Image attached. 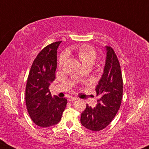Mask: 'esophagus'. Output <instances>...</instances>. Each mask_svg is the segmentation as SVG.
Returning <instances> with one entry per match:
<instances>
[{"mask_svg": "<svg viewBox=\"0 0 149 149\" xmlns=\"http://www.w3.org/2000/svg\"><path fill=\"white\" fill-rule=\"evenodd\" d=\"M77 99H78V98H77L76 97H72V96H70V97H69L68 100H69V102H73V101H75V100H76Z\"/></svg>", "mask_w": 149, "mask_h": 149, "instance_id": "obj_1", "label": "esophagus"}]
</instances>
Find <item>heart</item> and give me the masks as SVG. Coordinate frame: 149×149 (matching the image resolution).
Listing matches in <instances>:
<instances>
[{
	"label": "heart",
	"instance_id": "obj_1",
	"mask_svg": "<svg viewBox=\"0 0 149 149\" xmlns=\"http://www.w3.org/2000/svg\"><path fill=\"white\" fill-rule=\"evenodd\" d=\"M78 55L82 62V65L87 63L93 64L96 58V52L91 46L89 45H82L78 49ZM67 58V53H63L60 58L59 63L60 65H62L65 63Z\"/></svg>",
	"mask_w": 149,
	"mask_h": 149
}]
</instances>
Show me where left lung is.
Returning a JSON list of instances; mask_svg holds the SVG:
<instances>
[{"label":"left lung","mask_w":149,"mask_h":149,"mask_svg":"<svg viewBox=\"0 0 149 149\" xmlns=\"http://www.w3.org/2000/svg\"><path fill=\"white\" fill-rule=\"evenodd\" d=\"M106 61L103 73L95 87L100 98L95 107L86 104L80 122L86 129L98 131L106 128L119 110L122 99L123 82L120 63L113 49L105 46Z\"/></svg>","instance_id":"1"}]
</instances>
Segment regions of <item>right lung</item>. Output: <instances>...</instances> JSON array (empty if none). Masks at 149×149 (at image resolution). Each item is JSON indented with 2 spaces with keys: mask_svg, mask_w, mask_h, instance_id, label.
I'll use <instances>...</instances> for the list:
<instances>
[{
  "mask_svg": "<svg viewBox=\"0 0 149 149\" xmlns=\"http://www.w3.org/2000/svg\"><path fill=\"white\" fill-rule=\"evenodd\" d=\"M61 42L49 45L38 54L31 65L26 85L28 113L36 125L42 128L57 125L67 104V99L52 96L49 88L56 78L57 49Z\"/></svg>",
  "mask_w": 149,
  "mask_h": 149,
  "instance_id": "right-lung-1",
  "label": "right lung"
}]
</instances>
